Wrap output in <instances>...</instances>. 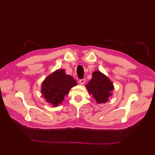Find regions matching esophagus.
Masks as SVG:
<instances>
[{
    "mask_svg": "<svg viewBox=\"0 0 155 155\" xmlns=\"http://www.w3.org/2000/svg\"><path fill=\"white\" fill-rule=\"evenodd\" d=\"M79 83L81 84H84V83H85V79H81V80H80L79 81Z\"/></svg>",
    "mask_w": 155,
    "mask_h": 155,
    "instance_id": "esophagus-1",
    "label": "esophagus"
}]
</instances>
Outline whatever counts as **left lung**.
Here are the masks:
<instances>
[{"label": "left lung", "mask_w": 155, "mask_h": 155, "mask_svg": "<svg viewBox=\"0 0 155 155\" xmlns=\"http://www.w3.org/2000/svg\"><path fill=\"white\" fill-rule=\"evenodd\" d=\"M92 77L86 88L88 93L93 95V97L98 104L107 103L108 98L112 96L114 86L106 75L98 71H95L92 74Z\"/></svg>", "instance_id": "8db88e82"}]
</instances>
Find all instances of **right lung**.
Masks as SVG:
<instances>
[{"label":"right lung","mask_w":155,"mask_h":155,"mask_svg":"<svg viewBox=\"0 0 155 155\" xmlns=\"http://www.w3.org/2000/svg\"><path fill=\"white\" fill-rule=\"evenodd\" d=\"M76 85L77 81L73 77L66 74L63 69H59L48 75L42 82V96L48 103L57 107L63 101L71 88Z\"/></svg>","instance_id":"right-lung-1"}]
</instances>
